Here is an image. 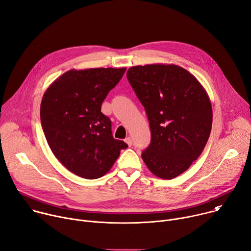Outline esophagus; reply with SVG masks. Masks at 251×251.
I'll return each mask as SVG.
<instances>
[{"label":"esophagus","instance_id":"34e87169","mask_svg":"<svg viewBox=\"0 0 251 251\" xmlns=\"http://www.w3.org/2000/svg\"><path fill=\"white\" fill-rule=\"evenodd\" d=\"M125 142L127 143V145H128L129 147H131L132 144H133V141H132V138H131V137H127V138L125 139Z\"/></svg>","mask_w":251,"mask_h":251}]
</instances>
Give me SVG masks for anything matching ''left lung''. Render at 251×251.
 <instances>
[{
    "instance_id": "obj_1",
    "label": "left lung",
    "mask_w": 251,
    "mask_h": 251,
    "mask_svg": "<svg viewBox=\"0 0 251 251\" xmlns=\"http://www.w3.org/2000/svg\"><path fill=\"white\" fill-rule=\"evenodd\" d=\"M127 79L151 129L142 159L156 176L171 180L186 172L206 144L212 124L209 97L191 73L176 64L132 66Z\"/></svg>"
}]
</instances>
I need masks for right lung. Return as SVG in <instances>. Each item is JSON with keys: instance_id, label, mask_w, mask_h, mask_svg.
Returning a JSON list of instances; mask_svg holds the SVG:
<instances>
[{"instance_id": "add662e5", "label": "right lung", "mask_w": 251, "mask_h": 251, "mask_svg": "<svg viewBox=\"0 0 251 251\" xmlns=\"http://www.w3.org/2000/svg\"><path fill=\"white\" fill-rule=\"evenodd\" d=\"M123 68L70 69L46 90L41 121L48 144L71 173L93 180L109 172L128 145L113 138L101 104L122 78Z\"/></svg>"}]
</instances>
